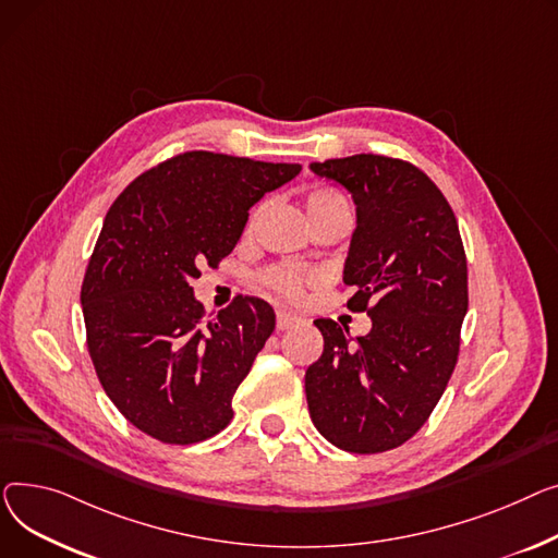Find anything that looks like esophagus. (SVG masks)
<instances>
[{
	"label": "esophagus",
	"instance_id": "34e87169",
	"mask_svg": "<svg viewBox=\"0 0 558 558\" xmlns=\"http://www.w3.org/2000/svg\"><path fill=\"white\" fill-rule=\"evenodd\" d=\"M300 319L294 317V315H290V313H286V311H277V329L279 331H283V329H290L292 324H298Z\"/></svg>",
	"mask_w": 558,
	"mask_h": 558
}]
</instances>
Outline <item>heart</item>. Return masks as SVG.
<instances>
[{
    "label": "heart",
    "instance_id": "1",
    "mask_svg": "<svg viewBox=\"0 0 558 558\" xmlns=\"http://www.w3.org/2000/svg\"><path fill=\"white\" fill-rule=\"evenodd\" d=\"M306 214H308V220L315 222L319 218L333 216V214H349V205L338 191H333L329 186H315L306 195ZM266 281L279 294V298H283L288 302H300L304 298V288L308 283H315L317 275L300 270V268H292V266H281V268L272 270L266 277Z\"/></svg>",
    "mask_w": 558,
    "mask_h": 558
}]
</instances>
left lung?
I'll list each match as a JSON object with an SVG mask.
<instances>
[{
  "instance_id": "obj_1",
  "label": "left lung",
  "mask_w": 558,
  "mask_h": 558,
  "mask_svg": "<svg viewBox=\"0 0 558 558\" xmlns=\"http://www.w3.org/2000/svg\"><path fill=\"white\" fill-rule=\"evenodd\" d=\"M308 169L351 193L347 308L372 317L360 338L315 319L324 351L306 369L308 412L342 450H391L428 421L460 353L469 311L460 227L435 182L403 159L351 155Z\"/></svg>"
}]
</instances>
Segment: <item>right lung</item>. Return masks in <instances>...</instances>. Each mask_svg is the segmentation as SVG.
I'll return each instance as SVG.
<instances>
[{
    "label": "right lung",
    "mask_w": 558,
    "mask_h": 558,
    "mask_svg": "<svg viewBox=\"0 0 558 558\" xmlns=\"http://www.w3.org/2000/svg\"><path fill=\"white\" fill-rule=\"evenodd\" d=\"M300 171L193 150L130 182L110 207L81 304L96 376L142 433L184 446L232 421L234 391L272 336L275 311L239 298L205 319L191 281L236 247L250 209Z\"/></svg>",
    "instance_id": "right-lung-1"
}]
</instances>
